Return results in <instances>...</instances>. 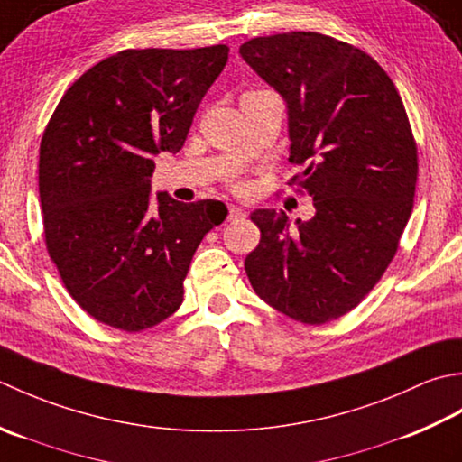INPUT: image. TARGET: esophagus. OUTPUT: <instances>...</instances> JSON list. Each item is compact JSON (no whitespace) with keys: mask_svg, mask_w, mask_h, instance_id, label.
Returning <instances> with one entry per match:
<instances>
[{"mask_svg":"<svg viewBox=\"0 0 462 462\" xmlns=\"http://www.w3.org/2000/svg\"><path fill=\"white\" fill-rule=\"evenodd\" d=\"M245 217H247V211H245L243 207H237V205L229 207V221H241Z\"/></svg>","mask_w":462,"mask_h":462,"instance_id":"obj_1","label":"esophagus"}]
</instances>
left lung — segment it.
<instances>
[{
    "instance_id": "8db88e82",
    "label": "left lung",
    "mask_w": 462,
    "mask_h": 462,
    "mask_svg": "<svg viewBox=\"0 0 462 462\" xmlns=\"http://www.w3.org/2000/svg\"><path fill=\"white\" fill-rule=\"evenodd\" d=\"M245 63L287 103L291 179L315 215L291 225L257 209L261 241L245 259L255 293L295 321L349 313L397 253L412 211L417 145L394 83L371 55L315 32L255 37Z\"/></svg>"
}]
</instances>
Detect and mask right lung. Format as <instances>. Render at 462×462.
I'll return each instance as SVG.
<instances>
[{"instance_id":"add662e5","label":"right lung","mask_w":462,"mask_h":462,"mask_svg":"<svg viewBox=\"0 0 462 462\" xmlns=\"http://www.w3.org/2000/svg\"><path fill=\"white\" fill-rule=\"evenodd\" d=\"M227 45L125 50L65 91L40 147L45 243L65 289L109 327L143 331L183 303L195 249L221 201L152 195L153 157L183 147Z\"/></svg>"}]
</instances>
